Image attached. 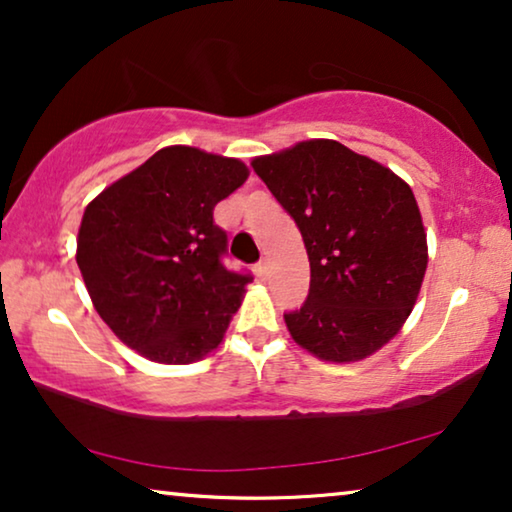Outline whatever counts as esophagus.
<instances>
[{
    "mask_svg": "<svg viewBox=\"0 0 512 512\" xmlns=\"http://www.w3.org/2000/svg\"><path fill=\"white\" fill-rule=\"evenodd\" d=\"M255 271L259 278H266L269 276V262H266V259H259V262L255 264Z\"/></svg>",
    "mask_w": 512,
    "mask_h": 512,
    "instance_id": "esophagus-1",
    "label": "esophagus"
}]
</instances>
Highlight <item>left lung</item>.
<instances>
[{
    "label": "left lung",
    "instance_id": "8db88e82",
    "mask_svg": "<svg viewBox=\"0 0 512 512\" xmlns=\"http://www.w3.org/2000/svg\"><path fill=\"white\" fill-rule=\"evenodd\" d=\"M255 174L297 222L311 290L285 313L301 348L357 362L397 336L427 271V234L413 190L371 157L329 139L253 160Z\"/></svg>",
    "mask_w": 512,
    "mask_h": 512
}]
</instances>
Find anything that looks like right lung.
Masks as SVG:
<instances>
[{
  "mask_svg": "<svg viewBox=\"0 0 512 512\" xmlns=\"http://www.w3.org/2000/svg\"><path fill=\"white\" fill-rule=\"evenodd\" d=\"M248 178L246 164L169 146L92 199L76 262L92 304L122 343L160 364L215 350L250 273L229 271L213 208Z\"/></svg>",
  "mask_w": 512,
  "mask_h": 512,
  "instance_id": "1",
  "label": "right lung"
}]
</instances>
